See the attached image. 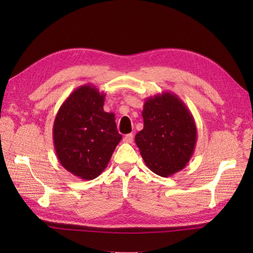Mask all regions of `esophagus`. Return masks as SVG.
<instances>
[{"label":"esophagus","instance_id":"esophagus-1","mask_svg":"<svg viewBox=\"0 0 253 253\" xmlns=\"http://www.w3.org/2000/svg\"><path fill=\"white\" fill-rule=\"evenodd\" d=\"M123 141L126 142V143H131L133 141V135L132 133H128L125 137L123 138Z\"/></svg>","mask_w":253,"mask_h":253}]
</instances>
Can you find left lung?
Returning a JSON list of instances; mask_svg holds the SVG:
<instances>
[{
	"label": "left lung",
	"instance_id": "obj_1",
	"mask_svg": "<svg viewBox=\"0 0 253 253\" xmlns=\"http://www.w3.org/2000/svg\"><path fill=\"white\" fill-rule=\"evenodd\" d=\"M143 129L135 141L153 173L169 177L181 170L195 152L197 127L189 109L175 93L164 91L143 104Z\"/></svg>",
	"mask_w": 253,
	"mask_h": 253
}]
</instances>
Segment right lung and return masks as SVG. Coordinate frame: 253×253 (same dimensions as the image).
Listing matches in <instances>:
<instances>
[{
	"label": "right lung",
	"instance_id": "add662e5",
	"mask_svg": "<svg viewBox=\"0 0 253 253\" xmlns=\"http://www.w3.org/2000/svg\"><path fill=\"white\" fill-rule=\"evenodd\" d=\"M105 93L90 84L63 102L53 125V142L61 165L84 180L98 177L122 140L115 115L104 112Z\"/></svg>",
	"mask_w": 253,
	"mask_h": 253
}]
</instances>
